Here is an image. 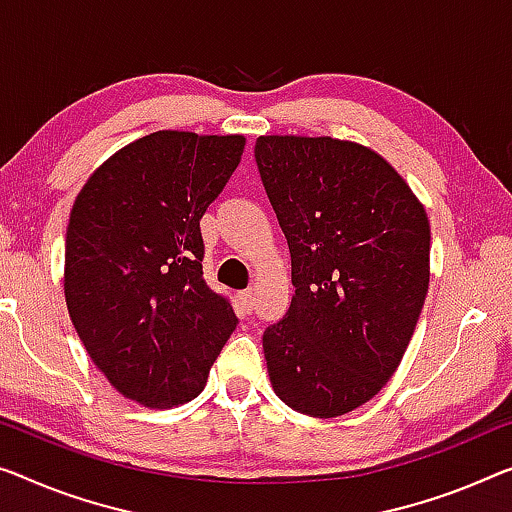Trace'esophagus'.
Instances as JSON below:
<instances>
[{"label": "esophagus", "instance_id": "34e87169", "mask_svg": "<svg viewBox=\"0 0 512 512\" xmlns=\"http://www.w3.org/2000/svg\"><path fill=\"white\" fill-rule=\"evenodd\" d=\"M239 303H241V308L246 310V312L253 310V305H255V292H253V289H246V292H239Z\"/></svg>", "mask_w": 512, "mask_h": 512}]
</instances>
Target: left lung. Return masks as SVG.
I'll use <instances>...</instances> for the list:
<instances>
[{"mask_svg": "<svg viewBox=\"0 0 512 512\" xmlns=\"http://www.w3.org/2000/svg\"><path fill=\"white\" fill-rule=\"evenodd\" d=\"M255 158L296 287L262 338L271 386L299 414H349L407 352L430 285V220L395 167L358 142L259 135Z\"/></svg>", "mask_w": 512, "mask_h": 512, "instance_id": "8db88e82", "label": "left lung"}]
</instances>
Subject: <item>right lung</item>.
I'll return each mask as SVG.
<instances>
[{
    "mask_svg": "<svg viewBox=\"0 0 512 512\" xmlns=\"http://www.w3.org/2000/svg\"><path fill=\"white\" fill-rule=\"evenodd\" d=\"M243 147V135H144L105 160L75 197L68 315L96 368L144 407L197 398L236 329L230 299L202 276L200 218Z\"/></svg>",
    "mask_w": 512,
    "mask_h": 512,
    "instance_id": "1",
    "label": "right lung"
}]
</instances>
